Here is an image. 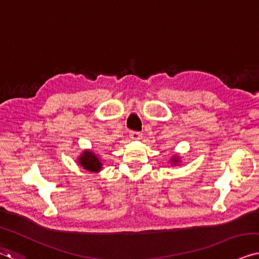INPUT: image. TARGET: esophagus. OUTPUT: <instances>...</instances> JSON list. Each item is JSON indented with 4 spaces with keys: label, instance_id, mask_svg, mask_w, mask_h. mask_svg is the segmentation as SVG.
I'll return each mask as SVG.
<instances>
[{
    "label": "esophagus",
    "instance_id": "esophagus-1",
    "mask_svg": "<svg viewBox=\"0 0 259 259\" xmlns=\"http://www.w3.org/2000/svg\"><path fill=\"white\" fill-rule=\"evenodd\" d=\"M129 136H130V138H133V140H140V138L142 137V134L140 133V131H130Z\"/></svg>",
    "mask_w": 259,
    "mask_h": 259
}]
</instances>
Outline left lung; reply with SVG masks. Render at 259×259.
Segmentation results:
<instances>
[{"label": "left lung", "mask_w": 259, "mask_h": 259, "mask_svg": "<svg viewBox=\"0 0 259 259\" xmlns=\"http://www.w3.org/2000/svg\"><path fill=\"white\" fill-rule=\"evenodd\" d=\"M176 159H177V158H175V159H173V163H175V161H177Z\"/></svg>", "instance_id": "1"}]
</instances>
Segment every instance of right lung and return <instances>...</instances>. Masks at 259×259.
Instances as JSON below:
<instances>
[{
    "instance_id": "1",
    "label": "right lung",
    "mask_w": 259,
    "mask_h": 259,
    "mask_svg": "<svg viewBox=\"0 0 259 259\" xmlns=\"http://www.w3.org/2000/svg\"><path fill=\"white\" fill-rule=\"evenodd\" d=\"M79 163L81 166L88 171L96 172L101 168V163H100L99 158H96L94 153L91 151H84L82 156L79 158Z\"/></svg>"
}]
</instances>
